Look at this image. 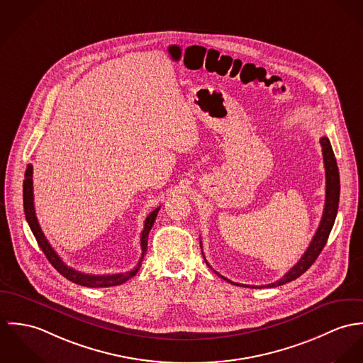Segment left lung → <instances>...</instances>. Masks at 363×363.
<instances>
[{"instance_id":"left-lung-1","label":"left lung","mask_w":363,"mask_h":363,"mask_svg":"<svg viewBox=\"0 0 363 363\" xmlns=\"http://www.w3.org/2000/svg\"><path fill=\"white\" fill-rule=\"evenodd\" d=\"M320 145H322L323 162H324V168H325V203H324V210H323L322 220H320L319 228H318L313 240L311 242V245L308 246L306 252L303 253V256L298 260V263L288 273H285V276L282 279H280L279 281L273 282V284H269V285H260L257 288H262V286L263 288L264 286H279V285H282L285 282L296 280L299 276H302L315 263V260L320 255L323 247L325 246V242L328 240V235H330L331 228L334 225L337 210H338V201H340V174H338V167H337L334 152H333V147L330 145L328 138L323 136L322 139H320ZM220 277L223 280H225V281L234 284V285L255 288V285L238 284V282H233L231 280L223 277V276H220Z\"/></svg>"}]
</instances>
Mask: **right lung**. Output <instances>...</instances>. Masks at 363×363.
Segmentation results:
<instances>
[{"mask_svg":"<svg viewBox=\"0 0 363 363\" xmlns=\"http://www.w3.org/2000/svg\"><path fill=\"white\" fill-rule=\"evenodd\" d=\"M33 165L28 164L26 172H25V181H23V208H25V216H26V221L36 238V241L39 243L43 253L45 255V257L48 259V262L54 266V269L62 274L65 279H68L69 281L79 284L83 286H90V288H104V286H114V285H120L125 281H128L129 279H132L133 276H136L138 270L142 266L145 253L147 250V237L149 233L156 221L157 213L160 210V207H157L156 210H153L147 218L145 220V228L140 234V247H142V256L136 264V267H133L130 272L126 273H120V274H106V276H94V274H84L81 272H77L72 267H68L62 259L57 255V252L51 247V245L47 241V238L44 237L43 231H41L36 213H35V203H33Z\"/></svg>","mask_w":363,"mask_h":363,"instance_id":"obj_1","label":"right lung"}]
</instances>
